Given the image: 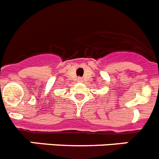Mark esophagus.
<instances>
[{"instance_id":"obj_1","label":"esophagus","mask_w":159,"mask_h":159,"mask_svg":"<svg viewBox=\"0 0 159 159\" xmlns=\"http://www.w3.org/2000/svg\"><path fill=\"white\" fill-rule=\"evenodd\" d=\"M82 78H80H80H78V81L79 82H82Z\"/></svg>"}]
</instances>
